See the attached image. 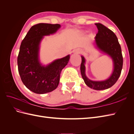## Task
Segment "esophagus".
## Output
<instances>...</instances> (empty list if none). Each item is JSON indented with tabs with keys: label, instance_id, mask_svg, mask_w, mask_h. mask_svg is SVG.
<instances>
[{
	"label": "esophagus",
	"instance_id": "obj_1",
	"mask_svg": "<svg viewBox=\"0 0 134 134\" xmlns=\"http://www.w3.org/2000/svg\"><path fill=\"white\" fill-rule=\"evenodd\" d=\"M75 52L76 54H80L81 52V50H76Z\"/></svg>",
	"mask_w": 134,
	"mask_h": 134
}]
</instances>
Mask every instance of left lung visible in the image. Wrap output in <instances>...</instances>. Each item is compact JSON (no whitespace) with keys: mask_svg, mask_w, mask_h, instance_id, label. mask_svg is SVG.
Segmentation results:
<instances>
[{"mask_svg":"<svg viewBox=\"0 0 134 134\" xmlns=\"http://www.w3.org/2000/svg\"><path fill=\"white\" fill-rule=\"evenodd\" d=\"M98 33L95 37V42L99 50L110 56L113 62V71L108 79L104 81H92L86 75L85 62L86 60L83 56L80 65V71L85 83L88 87L93 90L100 91L106 90L114 85L121 75L123 65V57L121 46L117 36L109 28L99 23H95Z\"/></svg>","mask_w":134,"mask_h":134,"instance_id":"obj_1","label":"left lung"}]
</instances>
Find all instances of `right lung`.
<instances>
[{"label": "right lung", "instance_id": "add662e5", "mask_svg": "<svg viewBox=\"0 0 134 134\" xmlns=\"http://www.w3.org/2000/svg\"><path fill=\"white\" fill-rule=\"evenodd\" d=\"M59 24L38 23L32 26L22 41L17 58L19 74L25 86L37 94L52 92L58 87L61 71L70 59L69 55L42 66L38 60L39 45L44 36L53 34Z\"/></svg>", "mask_w": 134, "mask_h": 134}]
</instances>
